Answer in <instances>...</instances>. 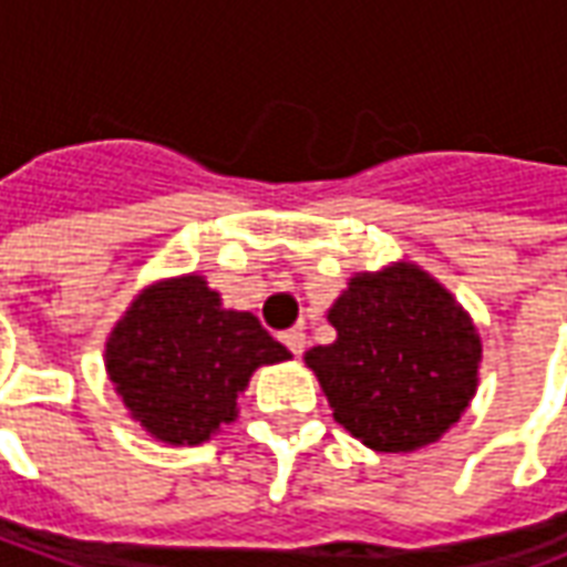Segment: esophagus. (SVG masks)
<instances>
[{
	"mask_svg": "<svg viewBox=\"0 0 567 567\" xmlns=\"http://www.w3.org/2000/svg\"><path fill=\"white\" fill-rule=\"evenodd\" d=\"M282 343L291 349V355H303V349H307V333H303V328H291V331L282 333Z\"/></svg>",
	"mask_w": 567,
	"mask_h": 567,
	"instance_id": "obj_1",
	"label": "esophagus"
}]
</instances>
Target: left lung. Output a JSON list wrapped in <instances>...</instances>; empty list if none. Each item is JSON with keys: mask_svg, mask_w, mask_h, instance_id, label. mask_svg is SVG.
Here are the masks:
<instances>
[{"mask_svg": "<svg viewBox=\"0 0 567 567\" xmlns=\"http://www.w3.org/2000/svg\"><path fill=\"white\" fill-rule=\"evenodd\" d=\"M331 346L307 352L333 419L377 452H413L450 431L480 382V333L416 264L358 272L333 300Z\"/></svg>", "mask_w": 567, "mask_h": 567, "instance_id": "left-lung-1", "label": "left lung"}]
</instances>
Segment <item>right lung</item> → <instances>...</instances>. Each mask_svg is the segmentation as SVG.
I'll list each match as a JSON object with an SVG mask.
<instances>
[{
    "instance_id": "obj_1",
    "label": "right lung",
    "mask_w": 567,
    "mask_h": 567,
    "mask_svg": "<svg viewBox=\"0 0 567 567\" xmlns=\"http://www.w3.org/2000/svg\"><path fill=\"white\" fill-rule=\"evenodd\" d=\"M288 358L251 312L224 309L197 272L140 291L105 343L130 419L169 446H197L230 425L251 373Z\"/></svg>"
}]
</instances>
